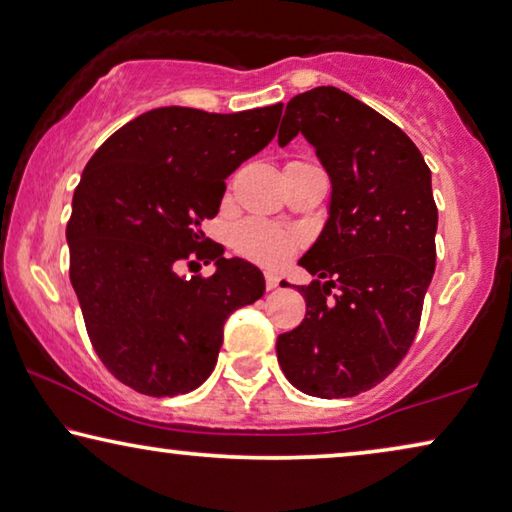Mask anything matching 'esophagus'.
<instances>
[{
	"label": "esophagus",
	"instance_id": "34e87169",
	"mask_svg": "<svg viewBox=\"0 0 512 512\" xmlns=\"http://www.w3.org/2000/svg\"><path fill=\"white\" fill-rule=\"evenodd\" d=\"M264 282H266V289H276L280 285V278L276 276V273H264Z\"/></svg>",
	"mask_w": 512,
	"mask_h": 512
}]
</instances>
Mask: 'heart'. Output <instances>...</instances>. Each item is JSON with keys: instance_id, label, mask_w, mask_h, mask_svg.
Segmentation results:
<instances>
[{"instance_id": "b5f03b06", "label": "heart", "mask_w": 512, "mask_h": 512, "mask_svg": "<svg viewBox=\"0 0 512 512\" xmlns=\"http://www.w3.org/2000/svg\"><path fill=\"white\" fill-rule=\"evenodd\" d=\"M301 243L303 236L299 232L280 230V227L264 223V220H246V223L236 225L232 232V246L236 253L266 266L287 262L301 248Z\"/></svg>"}]
</instances>
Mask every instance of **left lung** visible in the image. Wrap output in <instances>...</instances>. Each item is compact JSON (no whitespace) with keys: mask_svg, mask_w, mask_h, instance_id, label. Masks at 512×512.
Returning <instances> with one entry per match:
<instances>
[{"mask_svg":"<svg viewBox=\"0 0 512 512\" xmlns=\"http://www.w3.org/2000/svg\"><path fill=\"white\" fill-rule=\"evenodd\" d=\"M299 133L331 177V216L299 262L319 280L299 287L305 317L278 335V363L303 393L354 398L398 368L421 324L437 264L430 167L402 128L335 87L287 103L278 144Z\"/></svg>","mask_w":512,"mask_h":512,"instance_id":"1","label":"left lung"}]
</instances>
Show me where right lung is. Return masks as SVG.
<instances>
[{
	"instance_id": "1",
	"label": "right lung",
	"mask_w": 512,
	"mask_h": 512,
	"mask_svg": "<svg viewBox=\"0 0 512 512\" xmlns=\"http://www.w3.org/2000/svg\"><path fill=\"white\" fill-rule=\"evenodd\" d=\"M282 103L216 114L144 112L112 133L82 172L66 225L71 285L94 352L121 384L172 398L211 375L227 317L264 294V276L225 259L202 232L225 179L278 131ZM193 258L213 277L183 279Z\"/></svg>"
}]
</instances>
